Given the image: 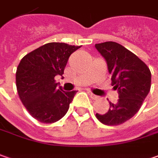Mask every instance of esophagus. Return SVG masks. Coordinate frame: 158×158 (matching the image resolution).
Returning <instances> with one entry per match:
<instances>
[{"label":"esophagus","mask_w":158,"mask_h":158,"mask_svg":"<svg viewBox=\"0 0 158 158\" xmlns=\"http://www.w3.org/2000/svg\"><path fill=\"white\" fill-rule=\"evenodd\" d=\"M88 94H89V95H90V97H91V98H92V99H94V100H95V99H97V98H98V96H97V95L94 94H93V93H91V92H88Z\"/></svg>","instance_id":"34e87169"}]
</instances>
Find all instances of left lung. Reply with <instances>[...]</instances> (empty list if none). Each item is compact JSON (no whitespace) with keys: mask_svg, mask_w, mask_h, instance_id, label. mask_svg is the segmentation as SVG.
<instances>
[{"mask_svg":"<svg viewBox=\"0 0 158 158\" xmlns=\"http://www.w3.org/2000/svg\"><path fill=\"white\" fill-rule=\"evenodd\" d=\"M95 48L105 59L111 85L118 93V102H110L109 110L105 114L96 113V118L104 125L118 126L140 110L150 90L151 72L137 56L117 42L95 44Z\"/></svg>","mask_w":158,"mask_h":158,"instance_id":"left-lung-1","label":"left lung"}]
</instances>
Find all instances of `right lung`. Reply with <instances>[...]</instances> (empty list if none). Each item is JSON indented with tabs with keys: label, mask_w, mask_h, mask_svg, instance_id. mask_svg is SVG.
<instances>
[{
	"label": "right lung",
	"mask_w": 158,
	"mask_h": 158,
	"mask_svg": "<svg viewBox=\"0 0 158 158\" xmlns=\"http://www.w3.org/2000/svg\"><path fill=\"white\" fill-rule=\"evenodd\" d=\"M81 46L50 42L24 56L17 66L16 84L27 111L41 123L60 120L68 111L76 91H64L56 76H63L70 56Z\"/></svg>",
	"instance_id": "right-lung-1"
}]
</instances>
